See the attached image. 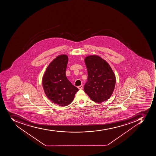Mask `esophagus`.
I'll list each match as a JSON object with an SVG mask.
<instances>
[{
    "label": "esophagus",
    "instance_id": "34e87169",
    "mask_svg": "<svg viewBox=\"0 0 156 156\" xmlns=\"http://www.w3.org/2000/svg\"><path fill=\"white\" fill-rule=\"evenodd\" d=\"M77 88L79 89H83V85H80V86H78Z\"/></svg>",
    "mask_w": 156,
    "mask_h": 156
}]
</instances>
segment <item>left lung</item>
<instances>
[{"label":"left lung","instance_id":"8db88e82","mask_svg":"<svg viewBox=\"0 0 156 156\" xmlns=\"http://www.w3.org/2000/svg\"><path fill=\"white\" fill-rule=\"evenodd\" d=\"M84 61L88 78L84 90L92 100L103 103L112 94L115 86V76L108 62L99 56H88Z\"/></svg>","mask_w":156,"mask_h":156}]
</instances>
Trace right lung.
<instances>
[{"mask_svg":"<svg viewBox=\"0 0 156 156\" xmlns=\"http://www.w3.org/2000/svg\"><path fill=\"white\" fill-rule=\"evenodd\" d=\"M68 62L67 55L57 56L47 67L42 80L47 97L52 103L61 106L71 104L79 90L66 77Z\"/></svg>","mask_w":156,"mask_h":156,"instance_id":"obj_1","label":"right lung"}]
</instances>
